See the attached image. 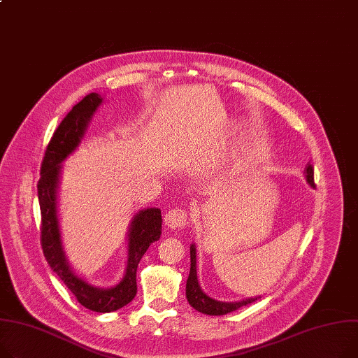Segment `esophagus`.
<instances>
[{"label": "esophagus", "instance_id": "1", "mask_svg": "<svg viewBox=\"0 0 358 358\" xmlns=\"http://www.w3.org/2000/svg\"><path fill=\"white\" fill-rule=\"evenodd\" d=\"M187 213L182 208H171L165 214L164 222L169 229H182L187 224Z\"/></svg>", "mask_w": 358, "mask_h": 358}]
</instances>
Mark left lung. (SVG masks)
<instances>
[{"instance_id": "1", "label": "left lung", "mask_w": 358, "mask_h": 358, "mask_svg": "<svg viewBox=\"0 0 358 358\" xmlns=\"http://www.w3.org/2000/svg\"><path fill=\"white\" fill-rule=\"evenodd\" d=\"M305 174H306L305 177H306L308 184L311 187H315L314 169L311 164L306 165ZM189 259H192V266H189V275H188L187 285H185V295H187L189 305H192L194 309H197L199 313H203L207 315H224V314L236 311L237 308L252 303L257 299V298H249V299H245L241 302H220V301L210 298L208 295H206L203 292V289L199 285L197 266H196L197 257H196V246L194 245H192V248H189Z\"/></svg>"}]
</instances>
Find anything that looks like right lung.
Returning a JSON list of instances; mask_svg holds the SVG:
<instances>
[{
    "instance_id": "right-lung-1",
    "label": "right lung",
    "mask_w": 358,
    "mask_h": 358,
    "mask_svg": "<svg viewBox=\"0 0 358 358\" xmlns=\"http://www.w3.org/2000/svg\"><path fill=\"white\" fill-rule=\"evenodd\" d=\"M102 103L101 94L90 93L71 108L55 131L45 148L37 182L41 211V248L53 272L64 282L80 305L94 313H112L129 303L136 295V268L150 245L161 236V210L145 208L138 211L128 231V262L124 279L116 287L96 288L71 271L67 264L57 220V187L60 162L80 144L93 112Z\"/></svg>"
}]
</instances>
